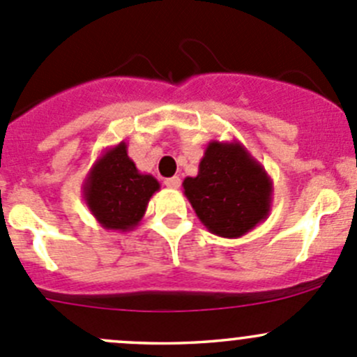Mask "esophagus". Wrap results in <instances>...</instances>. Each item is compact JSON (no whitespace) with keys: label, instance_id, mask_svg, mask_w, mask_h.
Masks as SVG:
<instances>
[{"label":"esophagus","instance_id":"34e87169","mask_svg":"<svg viewBox=\"0 0 357 357\" xmlns=\"http://www.w3.org/2000/svg\"><path fill=\"white\" fill-rule=\"evenodd\" d=\"M164 185L167 186V188H172V190H178L179 186H181V179L178 178V176H172V178H167L164 181Z\"/></svg>","mask_w":357,"mask_h":357}]
</instances>
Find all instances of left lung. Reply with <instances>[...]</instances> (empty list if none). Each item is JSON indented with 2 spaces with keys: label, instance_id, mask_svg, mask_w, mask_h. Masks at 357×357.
<instances>
[{
  "label": "left lung",
  "instance_id": "8db88e82",
  "mask_svg": "<svg viewBox=\"0 0 357 357\" xmlns=\"http://www.w3.org/2000/svg\"><path fill=\"white\" fill-rule=\"evenodd\" d=\"M183 190L202 225L222 238L247 235L271 212V178L236 139H212Z\"/></svg>",
  "mask_w": 357,
  "mask_h": 357
}]
</instances>
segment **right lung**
<instances>
[{
  "label": "right lung",
  "instance_id": "right-lung-1",
  "mask_svg": "<svg viewBox=\"0 0 357 357\" xmlns=\"http://www.w3.org/2000/svg\"><path fill=\"white\" fill-rule=\"evenodd\" d=\"M160 183L138 171L121 142L96 158L82 183V199L100 226L114 231H132L145 215Z\"/></svg>",
  "mask_w": 357,
  "mask_h": 357
}]
</instances>
